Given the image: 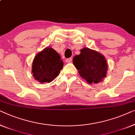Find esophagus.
I'll return each mask as SVG.
<instances>
[{
  "mask_svg": "<svg viewBox=\"0 0 135 135\" xmlns=\"http://www.w3.org/2000/svg\"><path fill=\"white\" fill-rule=\"evenodd\" d=\"M65 60H66V62H67V63H70V62L72 61V58H68Z\"/></svg>",
  "mask_w": 135,
  "mask_h": 135,
  "instance_id": "esophagus-1",
  "label": "esophagus"
}]
</instances>
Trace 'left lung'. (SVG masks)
<instances>
[{"mask_svg": "<svg viewBox=\"0 0 135 135\" xmlns=\"http://www.w3.org/2000/svg\"><path fill=\"white\" fill-rule=\"evenodd\" d=\"M73 63L81 76L89 84L101 82L107 74L108 67L105 57L93 49H81L80 54L73 57Z\"/></svg>", "mask_w": 135, "mask_h": 135, "instance_id": "1", "label": "left lung"}]
</instances>
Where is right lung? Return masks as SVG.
<instances>
[{
	"instance_id": "add662e5",
	"label": "right lung",
	"mask_w": 135,
	"mask_h": 135,
	"mask_svg": "<svg viewBox=\"0 0 135 135\" xmlns=\"http://www.w3.org/2000/svg\"><path fill=\"white\" fill-rule=\"evenodd\" d=\"M63 67L60 55L54 49L46 47L35 56L32 72L34 78L38 82L50 83L59 75Z\"/></svg>"
}]
</instances>
